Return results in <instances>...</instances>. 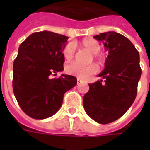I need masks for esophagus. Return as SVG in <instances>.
<instances>
[{
	"label": "esophagus",
	"instance_id": "obj_1",
	"mask_svg": "<svg viewBox=\"0 0 150 150\" xmlns=\"http://www.w3.org/2000/svg\"><path fill=\"white\" fill-rule=\"evenodd\" d=\"M82 80L81 79H77V84H79V83H81Z\"/></svg>",
	"mask_w": 150,
	"mask_h": 150
}]
</instances>
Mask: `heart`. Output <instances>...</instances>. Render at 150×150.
<instances>
[{"instance_id": "b5f03b06", "label": "heart", "mask_w": 150, "mask_h": 150, "mask_svg": "<svg viewBox=\"0 0 150 150\" xmlns=\"http://www.w3.org/2000/svg\"><path fill=\"white\" fill-rule=\"evenodd\" d=\"M80 46L83 48L88 50V51L91 52V54H93L96 59L100 58V56L98 54L99 51L100 50V45L96 40L91 39V38L85 39L83 42H81ZM62 54H63V57L67 61H71V59H73L74 56H75V45H74V43L70 42L67 44L65 47L63 48ZM98 70H99V68H98L97 65H96L94 63L90 64V65L83 66L75 62L67 65L65 68L66 72L68 75H73V76L80 79H88L89 76L96 73Z\"/></svg>"}]
</instances>
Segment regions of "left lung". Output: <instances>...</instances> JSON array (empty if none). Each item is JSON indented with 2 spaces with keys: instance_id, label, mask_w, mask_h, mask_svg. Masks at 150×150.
<instances>
[{
  "instance_id": "1",
  "label": "left lung",
  "mask_w": 150,
  "mask_h": 150,
  "mask_svg": "<svg viewBox=\"0 0 150 150\" xmlns=\"http://www.w3.org/2000/svg\"><path fill=\"white\" fill-rule=\"evenodd\" d=\"M101 41L108 55L99 77L89 84L83 102L86 112L100 124L113 122L125 114L135 100L142 75L140 56L129 39L114 31L94 36Z\"/></svg>"
}]
</instances>
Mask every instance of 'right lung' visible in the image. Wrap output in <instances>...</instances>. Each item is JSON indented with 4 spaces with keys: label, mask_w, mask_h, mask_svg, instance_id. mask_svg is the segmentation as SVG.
I'll return each instance as SVG.
<instances>
[{
    "label": "right lung",
    "mask_w": 150,
    "mask_h": 150,
    "mask_svg": "<svg viewBox=\"0 0 150 150\" xmlns=\"http://www.w3.org/2000/svg\"><path fill=\"white\" fill-rule=\"evenodd\" d=\"M68 38L50 31L30 34L18 48L13 67V89L19 106L31 118L54 115L62 106L66 91L77 83L75 76L62 74V50Z\"/></svg>",
    "instance_id": "right-lung-1"
}]
</instances>
